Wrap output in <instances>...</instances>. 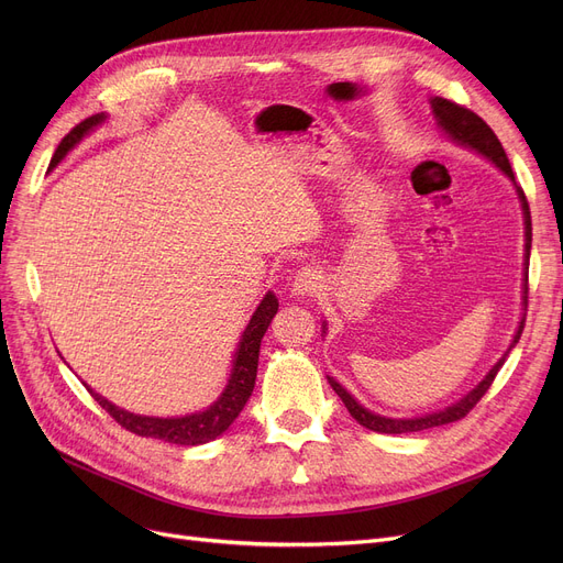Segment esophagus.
Returning <instances> with one entry per match:
<instances>
[{
	"label": "esophagus",
	"instance_id": "1",
	"mask_svg": "<svg viewBox=\"0 0 563 563\" xmlns=\"http://www.w3.org/2000/svg\"><path fill=\"white\" fill-rule=\"evenodd\" d=\"M319 283H321V276L314 266H301V269L291 278V294L299 299L310 297V294L319 287Z\"/></svg>",
	"mask_w": 563,
	"mask_h": 563
}]
</instances>
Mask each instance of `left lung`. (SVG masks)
I'll return each mask as SVG.
<instances>
[{"label":"left lung","instance_id":"left-lung-1","mask_svg":"<svg viewBox=\"0 0 563 563\" xmlns=\"http://www.w3.org/2000/svg\"><path fill=\"white\" fill-rule=\"evenodd\" d=\"M431 109L435 113L438 125L445 130V134L452 141H456L465 147H472V151H477L479 155L490 159L516 185V177H514V170H511V164H509L505 147H501L499 139L486 125L484 118H479L475 111H470V109H465V107H461L452 100H445V98H433ZM516 191H518V198H520V205H522V214H525V240H527L525 242V274H527L529 272V249H531V214H529V205H527L525 191L518 185H516ZM527 291H529V287H527V276H525V291H522L525 294V297H522L525 308H527V299H529ZM522 329H525V317L520 319L518 333L514 335V342H511L509 351L518 344V340L522 335ZM509 351L497 361V365L486 374V378L479 383V386L475 390H470L461 401H456L448 408H442L438 412H429V416L412 418V420H393V418L376 416V412L363 408L356 399H353L335 378L329 376V383H331V388L338 393V397L342 399V404L346 406V410L351 412V418L356 420L358 424H363L365 429L378 431V433H412V431H424V429H431V427H442V424H450V422H456V420L465 418L467 412L477 406V401L486 395V390L493 386V380H495L499 367L505 365Z\"/></svg>","mask_w":563,"mask_h":563}]
</instances>
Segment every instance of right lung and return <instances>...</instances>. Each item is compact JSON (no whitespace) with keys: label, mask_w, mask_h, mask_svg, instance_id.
Returning a JSON list of instances; mask_svg holds the SVG:
<instances>
[{"label":"right lung","mask_w":563,"mask_h":563,"mask_svg":"<svg viewBox=\"0 0 563 563\" xmlns=\"http://www.w3.org/2000/svg\"><path fill=\"white\" fill-rule=\"evenodd\" d=\"M104 113H96L91 118H86L79 125H75L64 139L58 143L54 151V157L49 162V168H54L58 162H62L73 147L104 121ZM278 312V299L274 297V291L266 294L257 310L253 312L249 327L242 335L240 346H236L234 353V363L232 372L228 378V386L223 395L202 412H191V416L185 418H145V416H134V412H128L123 408L113 406L98 393L86 386V390L91 393V397L109 412V416L121 424L123 429L143 435V438H159L164 442H173V445H202V442H210L219 438L232 422L240 416L242 408L246 406L253 388H255V376H257V358H260V342L269 329V323L274 314Z\"/></svg>","instance_id":"right-lung-1"}]
</instances>
